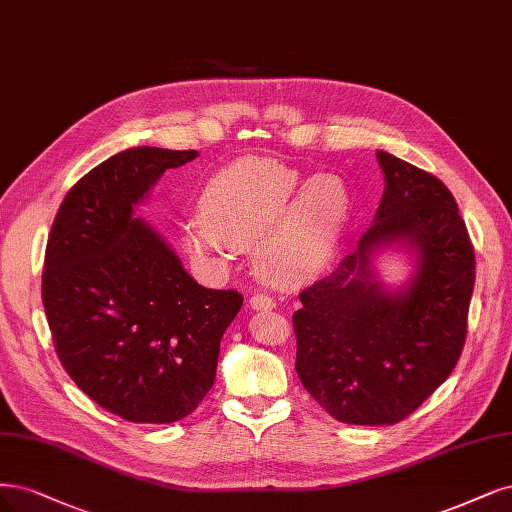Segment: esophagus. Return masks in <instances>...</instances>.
Masks as SVG:
<instances>
[{"label": "esophagus", "mask_w": 512, "mask_h": 512, "mask_svg": "<svg viewBox=\"0 0 512 512\" xmlns=\"http://www.w3.org/2000/svg\"><path fill=\"white\" fill-rule=\"evenodd\" d=\"M250 307L254 309V311H267V309H273L275 307V301L273 298L269 296V294H254L252 298H250Z\"/></svg>", "instance_id": "34e87169"}]
</instances>
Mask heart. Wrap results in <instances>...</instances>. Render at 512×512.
<instances>
[{"instance_id":"heart-1","label":"heart","mask_w":512,"mask_h":512,"mask_svg":"<svg viewBox=\"0 0 512 512\" xmlns=\"http://www.w3.org/2000/svg\"><path fill=\"white\" fill-rule=\"evenodd\" d=\"M201 211L182 226L186 252L222 269L254 245V271L275 288H298L320 275L339 248L349 192L337 175L307 180L271 158H241L205 182Z\"/></svg>"}]
</instances>
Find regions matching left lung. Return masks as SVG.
<instances>
[{"mask_svg":"<svg viewBox=\"0 0 512 512\" xmlns=\"http://www.w3.org/2000/svg\"><path fill=\"white\" fill-rule=\"evenodd\" d=\"M385 192L375 222L332 275L301 292L292 315L296 373L334 419L390 426L409 417L462 356L474 288V248L436 175L377 152ZM402 240L418 252L412 284L387 293L369 254Z\"/></svg>","mask_w":512,"mask_h":512,"instance_id":"left-lung-1","label":"left lung"}]
</instances>
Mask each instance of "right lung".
Segmentation results:
<instances>
[{"label":"right lung","instance_id":"right-lung-1","mask_svg":"<svg viewBox=\"0 0 512 512\" xmlns=\"http://www.w3.org/2000/svg\"><path fill=\"white\" fill-rule=\"evenodd\" d=\"M197 150L131 148L80 178L52 222L42 303L55 351L80 390L133 424H171L216 379L220 339L243 305L209 290L133 218L167 169Z\"/></svg>","mask_w":512,"mask_h":512}]
</instances>
